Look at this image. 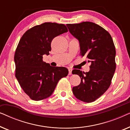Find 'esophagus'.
<instances>
[{
    "label": "esophagus",
    "mask_w": 130,
    "mask_h": 130,
    "mask_svg": "<svg viewBox=\"0 0 130 130\" xmlns=\"http://www.w3.org/2000/svg\"><path fill=\"white\" fill-rule=\"evenodd\" d=\"M72 74V69H69V75H71Z\"/></svg>",
    "instance_id": "esophagus-1"
}]
</instances>
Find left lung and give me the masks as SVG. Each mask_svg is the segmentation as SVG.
Instances as JSON below:
<instances>
[{
    "mask_svg": "<svg viewBox=\"0 0 130 130\" xmlns=\"http://www.w3.org/2000/svg\"><path fill=\"white\" fill-rule=\"evenodd\" d=\"M66 25L71 34L79 40L80 56L86 57L91 63L89 72L72 71L81 79L80 85L73 88V93L83 102H93L109 88L116 69L112 38L107 31L93 22Z\"/></svg>",
    "mask_w": 130,
    "mask_h": 130,
    "instance_id": "8db88e82",
    "label": "left lung"
}]
</instances>
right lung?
I'll return each instance as SVG.
<instances>
[{"mask_svg": "<svg viewBox=\"0 0 130 130\" xmlns=\"http://www.w3.org/2000/svg\"><path fill=\"white\" fill-rule=\"evenodd\" d=\"M68 29L64 24L45 22L26 31L16 49L15 77L25 93L34 101L52 95L58 82L69 73L64 67H53L43 61L49 55L53 38Z\"/></svg>", "mask_w": 130, "mask_h": 130, "instance_id": "1", "label": "right lung"}]
</instances>
